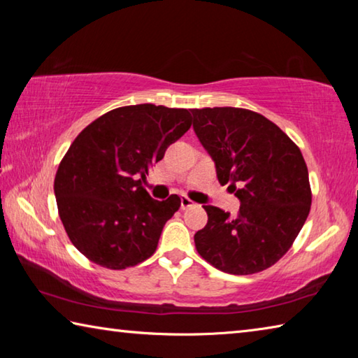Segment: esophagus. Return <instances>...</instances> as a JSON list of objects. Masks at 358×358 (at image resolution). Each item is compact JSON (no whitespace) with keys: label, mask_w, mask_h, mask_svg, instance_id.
<instances>
[{"label":"esophagus","mask_w":358,"mask_h":358,"mask_svg":"<svg viewBox=\"0 0 358 358\" xmlns=\"http://www.w3.org/2000/svg\"><path fill=\"white\" fill-rule=\"evenodd\" d=\"M189 207H194V202L191 199H187L186 196H181V210H186Z\"/></svg>","instance_id":"esophagus-1"}]
</instances>
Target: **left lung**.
I'll return each mask as SVG.
<instances>
[{"instance_id": "1", "label": "left lung", "mask_w": 358, "mask_h": 358, "mask_svg": "<svg viewBox=\"0 0 358 358\" xmlns=\"http://www.w3.org/2000/svg\"><path fill=\"white\" fill-rule=\"evenodd\" d=\"M191 112L217 180L241 203L237 216L203 205L208 222L194 235L196 250L230 275L268 268L290 250L310 215L311 186L301 151L273 121L248 108Z\"/></svg>"}]
</instances>
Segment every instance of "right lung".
I'll return each mask as SVG.
<instances>
[{
    "label": "right lung",
    "mask_w": 358,
    "mask_h": 358,
    "mask_svg": "<svg viewBox=\"0 0 358 358\" xmlns=\"http://www.w3.org/2000/svg\"><path fill=\"white\" fill-rule=\"evenodd\" d=\"M189 128L186 108L137 104L113 108L76 137L53 189L66 234L85 257L123 270L153 256L181 201H155L142 183Z\"/></svg>",
    "instance_id": "obj_1"
}]
</instances>
